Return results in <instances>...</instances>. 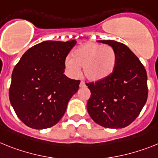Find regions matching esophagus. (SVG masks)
<instances>
[{
    "label": "esophagus",
    "mask_w": 158,
    "mask_h": 158,
    "mask_svg": "<svg viewBox=\"0 0 158 158\" xmlns=\"http://www.w3.org/2000/svg\"><path fill=\"white\" fill-rule=\"evenodd\" d=\"M79 87H86L85 83H83V82H80V83H79Z\"/></svg>",
    "instance_id": "1"
}]
</instances>
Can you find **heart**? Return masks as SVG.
<instances>
[{
    "mask_svg": "<svg viewBox=\"0 0 158 158\" xmlns=\"http://www.w3.org/2000/svg\"><path fill=\"white\" fill-rule=\"evenodd\" d=\"M117 54L113 47L87 42L71 53L65 60V68L71 76L78 75L83 67V75L89 81L99 82L112 75L116 67Z\"/></svg>",
    "mask_w": 158,
    "mask_h": 158,
    "instance_id": "b5f03b06",
    "label": "heart"
}]
</instances>
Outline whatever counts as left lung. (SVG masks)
<instances>
[{
	"instance_id": "1",
	"label": "left lung",
	"mask_w": 158,
	"mask_h": 158,
	"mask_svg": "<svg viewBox=\"0 0 158 158\" xmlns=\"http://www.w3.org/2000/svg\"><path fill=\"white\" fill-rule=\"evenodd\" d=\"M117 54L116 67L108 79L87 83L91 97L87 112L98 124L108 128H122L136 119L148 97L147 74L132 50L121 42L99 40Z\"/></svg>"
}]
</instances>
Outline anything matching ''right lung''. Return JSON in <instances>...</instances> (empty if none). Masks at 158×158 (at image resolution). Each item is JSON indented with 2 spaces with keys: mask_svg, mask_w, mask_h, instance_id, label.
<instances>
[{
  "mask_svg": "<svg viewBox=\"0 0 158 158\" xmlns=\"http://www.w3.org/2000/svg\"><path fill=\"white\" fill-rule=\"evenodd\" d=\"M76 41H44L23 54L12 73L9 100L28 127L45 129L56 124L79 90V80L63 74L65 60Z\"/></svg>",
  "mask_w": 158,
  "mask_h": 158,
  "instance_id": "1",
  "label": "right lung"
}]
</instances>
